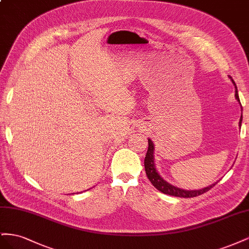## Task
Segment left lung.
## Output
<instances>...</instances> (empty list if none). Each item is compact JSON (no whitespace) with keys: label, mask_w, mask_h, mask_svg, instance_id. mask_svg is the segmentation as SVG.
<instances>
[{"label":"left lung","mask_w":249,"mask_h":249,"mask_svg":"<svg viewBox=\"0 0 249 249\" xmlns=\"http://www.w3.org/2000/svg\"><path fill=\"white\" fill-rule=\"evenodd\" d=\"M233 84L235 82L233 80H231ZM235 88H236V93L235 96L238 102H240L239 95H238V90H237V86L235 84ZM241 124H242V116H241V119L239 122V125L241 126ZM154 144L150 139H148V148L146 152V156L144 159V167H145V172L146 176L148 178V179L150 180V183L154 185L155 188H157L158 190L161 191L164 194H168V195H172V196H177V197H184V198H190V197H196L198 195H201L203 193H206L207 191H209L211 188H213L216 184L211 185L207 188H203V189L200 190H183L179 189L178 187L172 186L170 184H168L166 180H164L159 173L157 172L156 167H155V163H154Z\"/></svg>","instance_id":"1"}]
</instances>
